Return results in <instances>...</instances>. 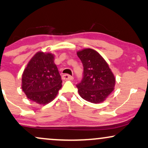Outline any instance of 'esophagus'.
<instances>
[{
	"mask_svg": "<svg viewBox=\"0 0 148 148\" xmlns=\"http://www.w3.org/2000/svg\"><path fill=\"white\" fill-rule=\"evenodd\" d=\"M62 79L64 80H73V77L69 75L68 74H64L62 76Z\"/></svg>",
	"mask_w": 148,
	"mask_h": 148,
	"instance_id": "1",
	"label": "esophagus"
}]
</instances>
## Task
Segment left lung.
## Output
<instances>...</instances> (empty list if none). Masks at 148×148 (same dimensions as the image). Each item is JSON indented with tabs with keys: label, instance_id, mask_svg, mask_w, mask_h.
Masks as SVG:
<instances>
[{
	"label": "left lung",
	"instance_id": "left-lung-1",
	"mask_svg": "<svg viewBox=\"0 0 148 148\" xmlns=\"http://www.w3.org/2000/svg\"><path fill=\"white\" fill-rule=\"evenodd\" d=\"M84 66V77L77 85L79 96L88 102L98 104L114 90L115 77L104 58L92 48L77 52Z\"/></svg>",
	"mask_w": 148,
	"mask_h": 148
}]
</instances>
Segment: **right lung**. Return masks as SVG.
<instances>
[{
    "label": "right lung",
    "mask_w": 148,
    "mask_h": 148,
    "mask_svg": "<svg viewBox=\"0 0 148 148\" xmlns=\"http://www.w3.org/2000/svg\"><path fill=\"white\" fill-rule=\"evenodd\" d=\"M62 82L54 54L40 51L34 54L23 71L21 88L28 99L45 105L56 98Z\"/></svg>",
    "instance_id": "add662e5"
}]
</instances>
